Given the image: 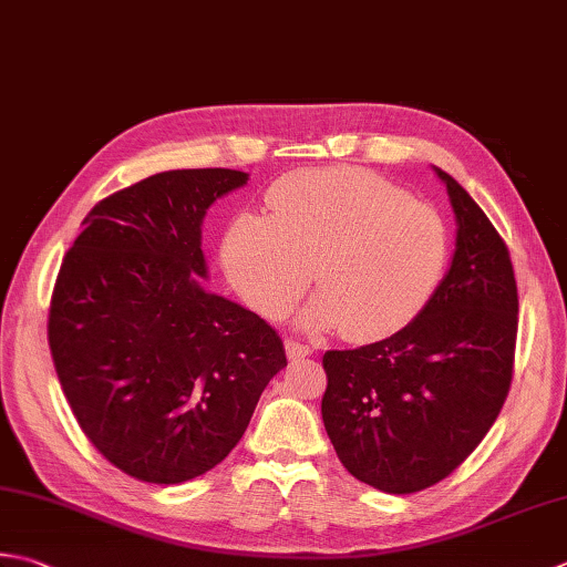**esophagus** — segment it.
Segmentation results:
<instances>
[{"label": "esophagus", "mask_w": 567, "mask_h": 567, "mask_svg": "<svg viewBox=\"0 0 567 567\" xmlns=\"http://www.w3.org/2000/svg\"><path fill=\"white\" fill-rule=\"evenodd\" d=\"M285 353H287V359H290V361H299V359L312 357V349L305 347V343H297L292 339H287L285 341Z\"/></svg>", "instance_id": "obj_1"}]
</instances>
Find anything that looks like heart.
<instances>
[{"instance_id": "heart-1", "label": "heart", "mask_w": 567, "mask_h": 567, "mask_svg": "<svg viewBox=\"0 0 567 567\" xmlns=\"http://www.w3.org/2000/svg\"><path fill=\"white\" fill-rule=\"evenodd\" d=\"M270 216L240 214L220 243L233 287L282 317L312 285L305 329L379 341L405 329L435 295L450 255L445 218L363 169H307L277 182Z\"/></svg>"}]
</instances>
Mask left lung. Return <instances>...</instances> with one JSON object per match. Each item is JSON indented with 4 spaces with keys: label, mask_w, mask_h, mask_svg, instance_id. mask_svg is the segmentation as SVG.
Returning a JSON list of instances; mask_svg holds the SVG:
<instances>
[{
    "label": "left lung",
    "mask_w": 567,
    "mask_h": 567,
    "mask_svg": "<svg viewBox=\"0 0 567 567\" xmlns=\"http://www.w3.org/2000/svg\"><path fill=\"white\" fill-rule=\"evenodd\" d=\"M452 262L417 319L383 341L327 351L321 420L339 460L385 494L437 484L470 457L512 385L518 295L512 258L457 179Z\"/></svg>",
    "instance_id": "obj_1"
}]
</instances>
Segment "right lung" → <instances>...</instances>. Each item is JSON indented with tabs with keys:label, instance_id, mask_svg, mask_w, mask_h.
<instances>
[{
	"label": "right lung",
	"instance_id": "add662e5",
	"mask_svg": "<svg viewBox=\"0 0 567 567\" xmlns=\"http://www.w3.org/2000/svg\"><path fill=\"white\" fill-rule=\"evenodd\" d=\"M236 169H172L107 196L65 252L49 347L78 425L140 482L182 484L238 445L287 359L250 309L208 292L206 210Z\"/></svg>",
	"mask_w": 567,
	"mask_h": 567
}]
</instances>
